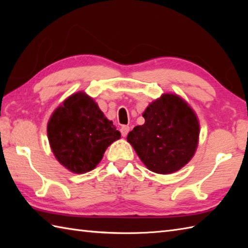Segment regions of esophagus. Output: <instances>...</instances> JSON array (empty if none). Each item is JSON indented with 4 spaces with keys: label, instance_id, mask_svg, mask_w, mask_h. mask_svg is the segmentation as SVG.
I'll list each match as a JSON object with an SVG mask.
<instances>
[{
    "label": "esophagus",
    "instance_id": "1",
    "mask_svg": "<svg viewBox=\"0 0 248 248\" xmlns=\"http://www.w3.org/2000/svg\"><path fill=\"white\" fill-rule=\"evenodd\" d=\"M129 131H130V127H129V125H123V127L120 128V132H121V135H123L124 138H125V136L128 135Z\"/></svg>",
    "mask_w": 248,
    "mask_h": 248
}]
</instances>
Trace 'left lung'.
<instances>
[{
  "mask_svg": "<svg viewBox=\"0 0 248 248\" xmlns=\"http://www.w3.org/2000/svg\"><path fill=\"white\" fill-rule=\"evenodd\" d=\"M145 124L127 140L149 170L167 175L181 170L197 149L199 121L189 104L176 93H163L143 113Z\"/></svg>",
  "mask_w": 248,
  "mask_h": 248,
  "instance_id": "8db88e82",
  "label": "left lung"
}]
</instances>
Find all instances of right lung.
<instances>
[{"instance_id": "obj_1", "label": "right lung", "mask_w": 248, "mask_h": 248, "mask_svg": "<svg viewBox=\"0 0 248 248\" xmlns=\"http://www.w3.org/2000/svg\"><path fill=\"white\" fill-rule=\"evenodd\" d=\"M46 133L56 160L75 173L93 170L108 147L120 139L113 121L84 92L72 93L54 109Z\"/></svg>"}]
</instances>
